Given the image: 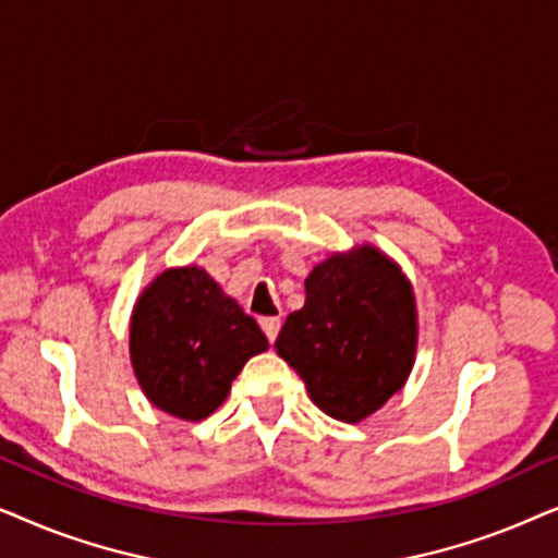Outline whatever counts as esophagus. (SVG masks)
<instances>
[{
    "mask_svg": "<svg viewBox=\"0 0 558 558\" xmlns=\"http://www.w3.org/2000/svg\"><path fill=\"white\" fill-rule=\"evenodd\" d=\"M279 327H281V317H262V330L266 332V338H269V342L277 340Z\"/></svg>",
    "mask_w": 558,
    "mask_h": 558,
    "instance_id": "1",
    "label": "esophagus"
}]
</instances>
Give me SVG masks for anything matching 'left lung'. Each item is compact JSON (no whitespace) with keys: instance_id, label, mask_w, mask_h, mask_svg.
Masks as SVG:
<instances>
[{"instance_id":"obj_1","label":"left lung","mask_w":558,"mask_h":558,"mask_svg":"<svg viewBox=\"0 0 558 558\" xmlns=\"http://www.w3.org/2000/svg\"><path fill=\"white\" fill-rule=\"evenodd\" d=\"M304 307L281 327L277 353L327 416L355 424L401 391L414 368V289L376 246L332 254L304 279Z\"/></svg>"}]
</instances>
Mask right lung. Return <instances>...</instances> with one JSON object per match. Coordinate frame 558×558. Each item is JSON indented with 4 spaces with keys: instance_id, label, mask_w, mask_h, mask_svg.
<instances>
[{
    "instance_id": "right-lung-1",
    "label": "right lung",
    "mask_w": 558,
    "mask_h": 558,
    "mask_svg": "<svg viewBox=\"0 0 558 558\" xmlns=\"http://www.w3.org/2000/svg\"><path fill=\"white\" fill-rule=\"evenodd\" d=\"M266 348L256 319L201 266L162 271L134 304L129 355L136 380L157 409L185 422L210 416L248 357Z\"/></svg>"
}]
</instances>
